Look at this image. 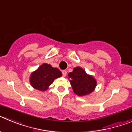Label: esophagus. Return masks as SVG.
Here are the masks:
<instances>
[{
    "instance_id": "obj_1",
    "label": "esophagus",
    "mask_w": 132,
    "mask_h": 132,
    "mask_svg": "<svg viewBox=\"0 0 132 132\" xmlns=\"http://www.w3.org/2000/svg\"><path fill=\"white\" fill-rule=\"evenodd\" d=\"M62 74H63V77L66 76V75H67V71H65V70L62 71Z\"/></svg>"
}]
</instances>
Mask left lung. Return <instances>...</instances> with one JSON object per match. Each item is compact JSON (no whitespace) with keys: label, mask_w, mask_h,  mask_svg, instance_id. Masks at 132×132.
I'll use <instances>...</instances> for the list:
<instances>
[{"label":"left lung","mask_w":132,"mask_h":132,"mask_svg":"<svg viewBox=\"0 0 132 132\" xmlns=\"http://www.w3.org/2000/svg\"><path fill=\"white\" fill-rule=\"evenodd\" d=\"M70 83L75 94L80 96L91 93L96 86V80L93 76L87 74L80 67L73 69L68 74Z\"/></svg>","instance_id":"left-lung-1"}]
</instances>
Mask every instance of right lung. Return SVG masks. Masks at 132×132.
Here are the masks:
<instances>
[{"label": "right lung", "instance_id": "add662e5", "mask_svg": "<svg viewBox=\"0 0 132 132\" xmlns=\"http://www.w3.org/2000/svg\"><path fill=\"white\" fill-rule=\"evenodd\" d=\"M61 76L62 73L57 68L52 67L50 64L44 63L31 73L30 82L31 87L34 88L45 91L53 83L55 79Z\"/></svg>", "mask_w": 132, "mask_h": 132}]
</instances>
